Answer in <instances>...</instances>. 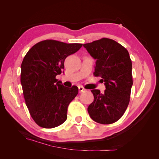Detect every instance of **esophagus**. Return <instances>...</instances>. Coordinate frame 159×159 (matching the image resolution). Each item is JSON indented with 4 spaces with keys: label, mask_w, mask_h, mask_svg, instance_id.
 Returning <instances> with one entry per match:
<instances>
[{
    "label": "esophagus",
    "mask_w": 159,
    "mask_h": 159,
    "mask_svg": "<svg viewBox=\"0 0 159 159\" xmlns=\"http://www.w3.org/2000/svg\"><path fill=\"white\" fill-rule=\"evenodd\" d=\"M78 89H79V92H80V93L84 92V91H86V89H85L84 87H82V86H79Z\"/></svg>",
    "instance_id": "obj_1"
}]
</instances>
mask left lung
Here are the masks:
<instances>
[{
  "label": "left lung",
  "mask_w": 159,
  "mask_h": 159,
  "mask_svg": "<svg viewBox=\"0 0 159 159\" xmlns=\"http://www.w3.org/2000/svg\"><path fill=\"white\" fill-rule=\"evenodd\" d=\"M96 60L95 77H101L104 92L91 91L93 102L88 108L89 116L101 124H111L121 118L127 108L133 85L132 62L127 50L113 40L103 38L84 44Z\"/></svg>",
  "instance_id": "1"
}]
</instances>
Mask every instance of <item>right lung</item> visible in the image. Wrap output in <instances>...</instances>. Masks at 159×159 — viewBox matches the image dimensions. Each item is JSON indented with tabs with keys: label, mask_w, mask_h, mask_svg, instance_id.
<instances>
[{
	"label": "right lung",
	"mask_w": 159,
	"mask_h": 159,
	"mask_svg": "<svg viewBox=\"0 0 159 159\" xmlns=\"http://www.w3.org/2000/svg\"><path fill=\"white\" fill-rule=\"evenodd\" d=\"M82 44L46 40L28 50L21 64L20 82L32 118L41 127L51 129L67 119L68 107L78 93L73 85L66 88L56 77L64 68V60Z\"/></svg>",
	"instance_id": "1"
}]
</instances>
